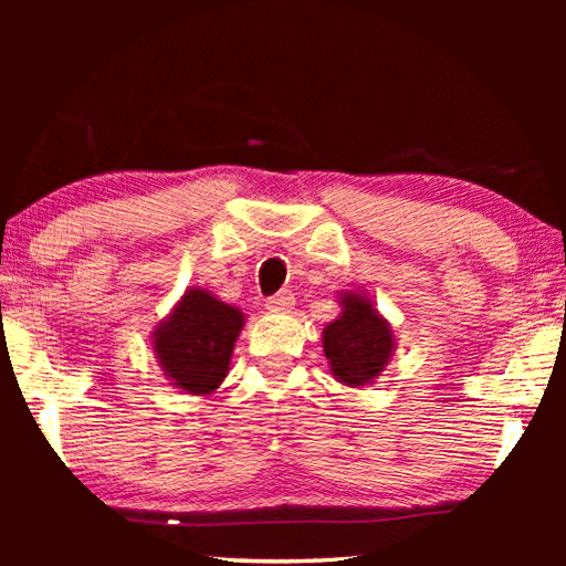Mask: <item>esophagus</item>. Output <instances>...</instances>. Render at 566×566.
<instances>
[{
	"mask_svg": "<svg viewBox=\"0 0 566 566\" xmlns=\"http://www.w3.org/2000/svg\"><path fill=\"white\" fill-rule=\"evenodd\" d=\"M264 306H268V311H272V314H284V311H290L294 306V294L292 292L274 294L264 302Z\"/></svg>",
	"mask_w": 566,
	"mask_h": 566,
	"instance_id": "obj_1",
	"label": "esophagus"
}]
</instances>
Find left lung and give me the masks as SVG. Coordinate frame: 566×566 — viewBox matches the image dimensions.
<instances>
[{"label": "left lung", "instance_id": "8db88e82", "mask_svg": "<svg viewBox=\"0 0 566 566\" xmlns=\"http://www.w3.org/2000/svg\"><path fill=\"white\" fill-rule=\"evenodd\" d=\"M394 347L391 323L371 298L357 292L340 294V316L323 328V353L333 377L345 387H365L389 365Z\"/></svg>", "mask_w": 566, "mask_h": 566}]
</instances>
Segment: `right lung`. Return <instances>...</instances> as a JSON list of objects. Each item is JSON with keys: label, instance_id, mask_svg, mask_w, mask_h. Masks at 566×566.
Instances as JSON below:
<instances>
[{"label": "right lung", "instance_id": "obj_1", "mask_svg": "<svg viewBox=\"0 0 566 566\" xmlns=\"http://www.w3.org/2000/svg\"><path fill=\"white\" fill-rule=\"evenodd\" d=\"M243 323L245 316L235 306L191 286L153 333V350L165 377L185 394H213L228 375Z\"/></svg>", "mask_w": 566, "mask_h": 566}]
</instances>
